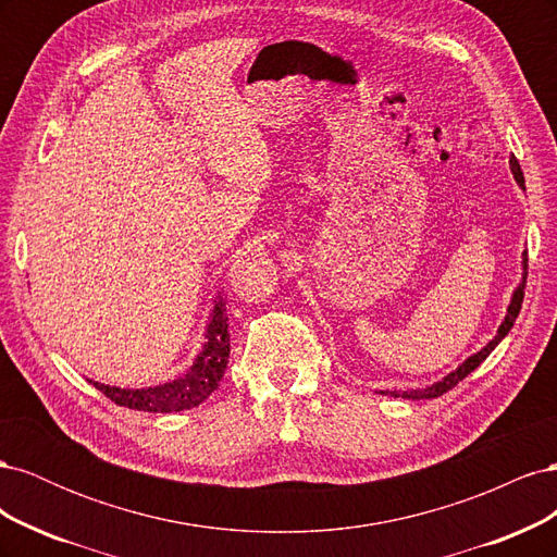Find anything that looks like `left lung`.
<instances>
[{
    "label": "left lung",
    "instance_id": "8db88e82",
    "mask_svg": "<svg viewBox=\"0 0 557 557\" xmlns=\"http://www.w3.org/2000/svg\"><path fill=\"white\" fill-rule=\"evenodd\" d=\"M511 172H513L516 181L522 185V188H525V178H522L520 164H518L516 158H511ZM522 269H525V272H522V281H520V285H518L513 297H511V305H509L507 318H504V323L499 325L497 336H495V339H493L491 344H487L485 348H481V350L476 352V356H471L469 360H465L458 369H455V372H450V374H448L444 381H440V383H432V385H428V387H418V391H407V393H399V391H381V395H393V397H404V399H434V397H440V395L453 391V387L458 385L465 376H469L471 372H474V369H476L487 356H491V352L495 350V346L504 339V336L509 334V330L513 327L516 318H518V313H520L522 297H525V285H528V250L522 252Z\"/></svg>",
    "mask_w": 557,
    "mask_h": 557
}]
</instances>
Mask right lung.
<instances>
[{"instance_id": "right-lung-1", "label": "right lung", "mask_w": 557, "mask_h": 557, "mask_svg": "<svg viewBox=\"0 0 557 557\" xmlns=\"http://www.w3.org/2000/svg\"><path fill=\"white\" fill-rule=\"evenodd\" d=\"M227 309L221 305L213 307V318L209 325V342L205 350L190 367V372L164 385L146 387V391H121V387H111L102 383H92L97 391H102L117 407L148 411V413H172L199 407L215 387L221 383L227 358H230V330H227Z\"/></svg>"}]
</instances>
